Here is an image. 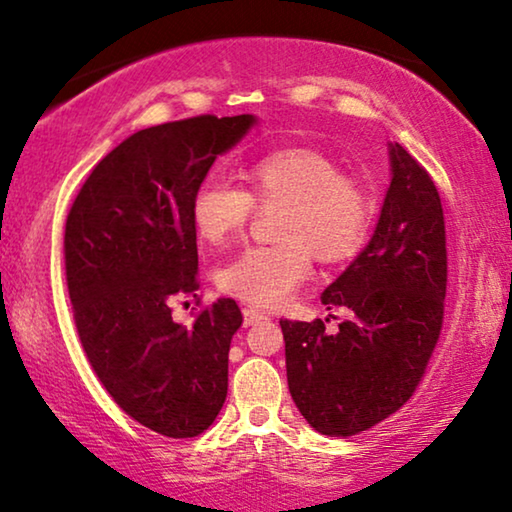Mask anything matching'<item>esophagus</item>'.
<instances>
[{"label":"esophagus","instance_id":"esophagus-1","mask_svg":"<svg viewBox=\"0 0 512 512\" xmlns=\"http://www.w3.org/2000/svg\"><path fill=\"white\" fill-rule=\"evenodd\" d=\"M258 319H263L261 310H256V307H244V326L256 324Z\"/></svg>","mask_w":512,"mask_h":512}]
</instances>
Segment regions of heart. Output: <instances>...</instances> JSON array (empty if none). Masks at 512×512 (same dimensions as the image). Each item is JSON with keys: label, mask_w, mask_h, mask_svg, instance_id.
Here are the masks:
<instances>
[{"label": "heart", "mask_w": 512, "mask_h": 512, "mask_svg": "<svg viewBox=\"0 0 512 512\" xmlns=\"http://www.w3.org/2000/svg\"><path fill=\"white\" fill-rule=\"evenodd\" d=\"M244 188L207 181L193 198V223L202 240L223 244L247 228L254 205L282 207L275 235L279 244L249 247L219 272L230 296L258 307L284 303L310 275V258L345 261L361 247L373 219L368 188L326 153L289 146L249 160Z\"/></svg>", "instance_id": "obj_1"}]
</instances>
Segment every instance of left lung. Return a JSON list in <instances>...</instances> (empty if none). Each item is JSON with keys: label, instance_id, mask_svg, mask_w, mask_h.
I'll use <instances>...</instances> for the list:
<instances>
[{"label": "left lung", "instance_id": "1", "mask_svg": "<svg viewBox=\"0 0 512 512\" xmlns=\"http://www.w3.org/2000/svg\"><path fill=\"white\" fill-rule=\"evenodd\" d=\"M391 184L368 247L321 293L347 307L338 333L282 319L293 403L314 431L356 436L408 403L440 338L447 291L445 216L429 172L389 146Z\"/></svg>", "mask_w": 512, "mask_h": 512}]
</instances>
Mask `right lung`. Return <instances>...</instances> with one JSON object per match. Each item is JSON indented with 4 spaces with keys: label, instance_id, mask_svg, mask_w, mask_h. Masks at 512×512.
Listing matches in <instances>:
<instances>
[{
    "label": "right lung",
    "instance_id": "1",
    "mask_svg": "<svg viewBox=\"0 0 512 512\" xmlns=\"http://www.w3.org/2000/svg\"><path fill=\"white\" fill-rule=\"evenodd\" d=\"M254 123L205 114L139 130L93 167L67 214V289L83 352L118 408L160 436H200L226 401L240 307L219 298L181 326L170 300L200 289L195 193Z\"/></svg>",
    "mask_w": 512,
    "mask_h": 512
}]
</instances>
